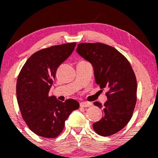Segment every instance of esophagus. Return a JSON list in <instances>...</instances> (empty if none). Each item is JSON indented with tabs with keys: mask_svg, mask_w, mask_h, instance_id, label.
Segmentation results:
<instances>
[{
	"mask_svg": "<svg viewBox=\"0 0 158 158\" xmlns=\"http://www.w3.org/2000/svg\"><path fill=\"white\" fill-rule=\"evenodd\" d=\"M90 106H91V103L90 102H83L80 103V107H81V108H86V107H89Z\"/></svg>",
	"mask_w": 158,
	"mask_h": 158,
	"instance_id": "esophagus-1",
	"label": "esophagus"
}]
</instances>
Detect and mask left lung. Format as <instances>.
Segmentation results:
<instances>
[{"label": "left lung", "instance_id": "8db88e82", "mask_svg": "<svg viewBox=\"0 0 158 158\" xmlns=\"http://www.w3.org/2000/svg\"><path fill=\"white\" fill-rule=\"evenodd\" d=\"M77 52L93 66L95 82L101 89L106 88L107 101L104 105L95 102L102 108V117L94 123L98 135L109 136L128 124L137 101V80L132 68L123 54L113 47L102 43H81Z\"/></svg>", "mask_w": 158, "mask_h": 158}]
</instances>
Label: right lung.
I'll return each mask as SVG.
<instances>
[{"mask_svg":"<svg viewBox=\"0 0 158 158\" xmlns=\"http://www.w3.org/2000/svg\"><path fill=\"white\" fill-rule=\"evenodd\" d=\"M77 43L52 46L27 59L18 77L16 95L23 120L35 135L53 138L61 134L70 113L79 108L73 99L64 102L49 97L58 68L72 54Z\"/></svg>","mask_w":158,"mask_h":158,"instance_id":"right-lung-1","label":"right lung"}]
</instances>
